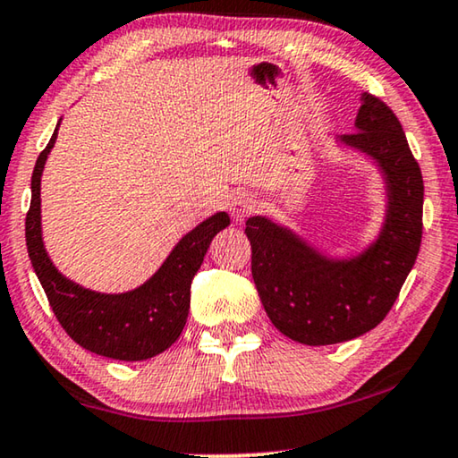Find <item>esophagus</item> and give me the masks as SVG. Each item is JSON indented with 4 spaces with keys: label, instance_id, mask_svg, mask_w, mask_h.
<instances>
[{
    "label": "esophagus",
    "instance_id": "obj_1",
    "mask_svg": "<svg viewBox=\"0 0 458 458\" xmlns=\"http://www.w3.org/2000/svg\"><path fill=\"white\" fill-rule=\"evenodd\" d=\"M257 198L252 193H246V191H241L236 193L234 198H232L230 201V212H232V217H234L236 222H242L244 217H249L252 212L257 209Z\"/></svg>",
    "mask_w": 458,
    "mask_h": 458
}]
</instances>
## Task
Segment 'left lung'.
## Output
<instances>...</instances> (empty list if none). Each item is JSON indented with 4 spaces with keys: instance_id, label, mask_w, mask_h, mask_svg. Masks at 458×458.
<instances>
[{
    "instance_id": "1",
    "label": "left lung",
    "mask_w": 458,
    "mask_h": 458,
    "mask_svg": "<svg viewBox=\"0 0 458 458\" xmlns=\"http://www.w3.org/2000/svg\"><path fill=\"white\" fill-rule=\"evenodd\" d=\"M357 132L340 142L379 163L387 183L383 232L362 255L326 259L267 217H249L252 279L275 328L295 343L336 344L373 330L394 306L422 242L424 181L391 107L362 93Z\"/></svg>"
}]
</instances>
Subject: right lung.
I'll list each match as a JSON object with an SVG mask.
<instances>
[{
  "label": "right lung",
  "instance_id": "obj_1",
  "mask_svg": "<svg viewBox=\"0 0 458 458\" xmlns=\"http://www.w3.org/2000/svg\"><path fill=\"white\" fill-rule=\"evenodd\" d=\"M56 130L38 155L32 173V199L26 214V246L42 289L63 330L85 351L118 360H144L166 351L183 332L190 314L191 281L203 263L209 242L230 224L226 212H217L179 244L152 277L134 292H89L56 271L42 244L40 177L56 140Z\"/></svg>",
  "mask_w": 458,
  "mask_h": 458
}]
</instances>
